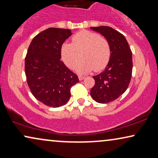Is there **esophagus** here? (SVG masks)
Masks as SVG:
<instances>
[{"label": "esophagus", "instance_id": "esophagus-1", "mask_svg": "<svg viewBox=\"0 0 158 158\" xmlns=\"http://www.w3.org/2000/svg\"><path fill=\"white\" fill-rule=\"evenodd\" d=\"M84 78H85V77L84 76H82V75H79V79L80 80V81H82Z\"/></svg>", "mask_w": 158, "mask_h": 158}]
</instances>
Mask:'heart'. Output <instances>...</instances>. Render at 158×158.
I'll use <instances>...</instances> for the list:
<instances>
[{"label": "heart", "instance_id": "b5f03b06", "mask_svg": "<svg viewBox=\"0 0 158 158\" xmlns=\"http://www.w3.org/2000/svg\"><path fill=\"white\" fill-rule=\"evenodd\" d=\"M72 43H64L61 48L62 61L69 68L75 67L78 73H86L93 69L97 72L103 69L110 59V47L107 41L98 34L81 31L72 37Z\"/></svg>", "mask_w": 158, "mask_h": 158}]
</instances>
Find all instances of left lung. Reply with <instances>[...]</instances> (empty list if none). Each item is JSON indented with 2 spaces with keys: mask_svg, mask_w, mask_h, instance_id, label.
I'll use <instances>...</instances> for the list:
<instances>
[{
  "mask_svg": "<svg viewBox=\"0 0 158 158\" xmlns=\"http://www.w3.org/2000/svg\"><path fill=\"white\" fill-rule=\"evenodd\" d=\"M105 38L110 47V59L105 69L93 77L95 84L90 94L94 100L105 104L123 94L130 84L132 72V54L125 37L109 26L91 27Z\"/></svg>",
  "mask_w": 158,
  "mask_h": 158,
  "instance_id": "1",
  "label": "left lung"
}]
</instances>
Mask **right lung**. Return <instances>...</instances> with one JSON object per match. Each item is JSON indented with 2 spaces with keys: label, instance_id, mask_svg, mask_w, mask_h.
Returning <instances> with one entry per match:
<instances>
[{
  "label": "right lung",
  "instance_id": "right-lung-1",
  "mask_svg": "<svg viewBox=\"0 0 158 158\" xmlns=\"http://www.w3.org/2000/svg\"><path fill=\"white\" fill-rule=\"evenodd\" d=\"M69 29L48 28L33 39L25 59V73L32 94L46 106L59 107L71 97L78 77L61 60V48Z\"/></svg>",
  "mask_w": 158,
  "mask_h": 158
}]
</instances>
